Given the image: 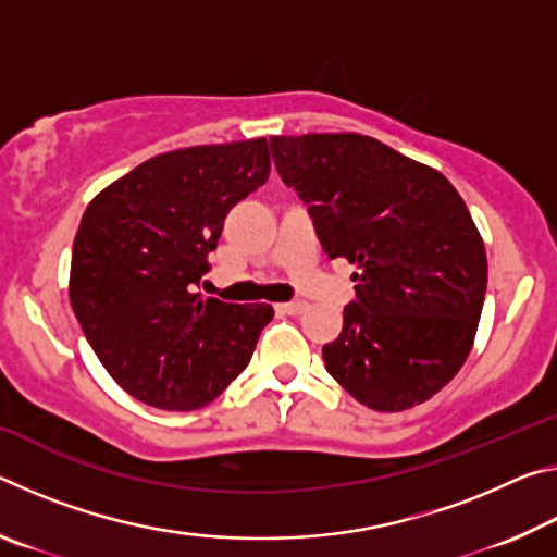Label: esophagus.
<instances>
[{"label":"esophagus","instance_id":"1","mask_svg":"<svg viewBox=\"0 0 557 557\" xmlns=\"http://www.w3.org/2000/svg\"><path fill=\"white\" fill-rule=\"evenodd\" d=\"M277 312L297 317L301 312H307V301H282V305H277Z\"/></svg>","mask_w":557,"mask_h":557}]
</instances>
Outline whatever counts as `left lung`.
Listing matches in <instances>:
<instances>
[{"mask_svg": "<svg viewBox=\"0 0 557 557\" xmlns=\"http://www.w3.org/2000/svg\"><path fill=\"white\" fill-rule=\"evenodd\" d=\"M270 149L326 256L361 268L326 371L379 412L430 400L467 361L484 307L486 252L467 203L435 169L354 132L270 137Z\"/></svg>", "mask_w": 557, "mask_h": 557, "instance_id": "obj_1", "label": "left lung"}]
</instances>
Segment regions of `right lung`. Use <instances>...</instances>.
<instances>
[{"mask_svg": "<svg viewBox=\"0 0 557 557\" xmlns=\"http://www.w3.org/2000/svg\"><path fill=\"white\" fill-rule=\"evenodd\" d=\"M270 176L268 139L147 159L88 203L71 258V307L106 371L159 410H196L250 363L270 305L196 292L223 221Z\"/></svg>", "mask_w": 557, "mask_h": 557, "instance_id": "obj_1", "label": "right lung"}]
</instances>
